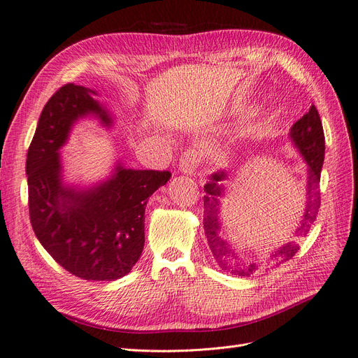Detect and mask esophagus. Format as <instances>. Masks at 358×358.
Returning a JSON list of instances; mask_svg holds the SVG:
<instances>
[{"instance_id":"obj_1","label":"esophagus","mask_w":358,"mask_h":358,"mask_svg":"<svg viewBox=\"0 0 358 358\" xmlns=\"http://www.w3.org/2000/svg\"><path fill=\"white\" fill-rule=\"evenodd\" d=\"M200 162H201V157H200L197 150L196 149H187L179 159V170L183 173V175L192 176V175H196Z\"/></svg>"}]
</instances>
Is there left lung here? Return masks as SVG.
Wrapping results in <instances>:
<instances>
[{"instance_id": "left-lung-1", "label": "left lung", "mask_w": 358, "mask_h": 358, "mask_svg": "<svg viewBox=\"0 0 358 358\" xmlns=\"http://www.w3.org/2000/svg\"><path fill=\"white\" fill-rule=\"evenodd\" d=\"M289 138L308 166L305 209H303V213L300 216L301 220L294 231V237H303L308 234L313 221L317 220L318 209L321 204L320 179L324 162V152H326V140H324L322 124L315 106H310L309 112L291 127ZM225 180L227 170H218L215 171L213 175H210V180L204 185V233L206 237H208V243L216 263L225 270H231V273L234 275L249 276L252 275L255 270H258V264L251 262H243L242 257L237 254L233 243L227 241L222 233L221 201L227 194ZM297 251V242H287L270 252L268 263L276 266L280 263H285L294 257Z\"/></svg>"}]
</instances>
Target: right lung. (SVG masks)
Returning a JSON list of instances; mask_svg holds the SVG:
<instances>
[{"mask_svg":"<svg viewBox=\"0 0 358 358\" xmlns=\"http://www.w3.org/2000/svg\"><path fill=\"white\" fill-rule=\"evenodd\" d=\"M95 95L69 83L43 107L27 154L29 220L38 242L67 272L86 280H116L142 255L148 200L171 173L127 169L116 161L109 176L90 187L64 180L61 148L74 124L94 116L103 127L113 125Z\"/></svg>","mask_w":358,"mask_h":358,"instance_id":"obj_1","label":"right lung"}]
</instances>
